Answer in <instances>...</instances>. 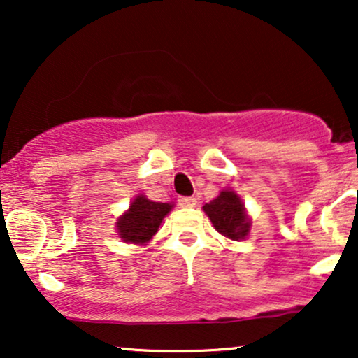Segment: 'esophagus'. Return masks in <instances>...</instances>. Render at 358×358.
I'll return each instance as SVG.
<instances>
[{"label": "esophagus", "mask_w": 358, "mask_h": 358, "mask_svg": "<svg viewBox=\"0 0 358 358\" xmlns=\"http://www.w3.org/2000/svg\"><path fill=\"white\" fill-rule=\"evenodd\" d=\"M178 203L182 207H193L196 203V199H193V196H178Z\"/></svg>", "instance_id": "34e87169"}]
</instances>
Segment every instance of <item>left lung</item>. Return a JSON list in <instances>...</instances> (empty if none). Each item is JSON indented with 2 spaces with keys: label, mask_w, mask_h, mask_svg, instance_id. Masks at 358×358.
<instances>
[{
  "label": "left lung",
  "mask_w": 358,
  "mask_h": 358,
  "mask_svg": "<svg viewBox=\"0 0 358 358\" xmlns=\"http://www.w3.org/2000/svg\"><path fill=\"white\" fill-rule=\"evenodd\" d=\"M203 210L222 236L234 241L244 239L248 236L249 219L241 199L234 192H222L217 199L203 205Z\"/></svg>",
  "instance_id": "8db88e82"
}]
</instances>
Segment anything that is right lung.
I'll list each match as a JSON object with an SVG mask.
<instances>
[{
    "label": "right lung",
    "instance_id": "add662e5",
    "mask_svg": "<svg viewBox=\"0 0 358 358\" xmlns=\"http://www.w3.org/2000/svg\"><path fill=\"white\" fill-rule=\"evenodd\" d=\"M173 205L151 202L146 196L139 195L129 210L117 222V232L121 239L133 244H145L155 236L162 224L163 217L171 210Z\"/></svg>",
    "mask_w": 358,
    "mask_h": 358
}]
</instances>
